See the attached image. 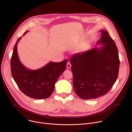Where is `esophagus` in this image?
I'll use <instances>...</instances> for the list:
<instances>
[{"label": "esophagus", "instance_id": "34e87169", "mask_svg": "<svg viewBox=\"0 0 132 132\" xmlns=\"http://www.w3.org/2000/svg\"><path fill=\"white\" fill-rule=\"evenodd\" d=\"M71 65L70 63V62H67V68H70L71 67Z\"/></svg>", "mask_w": 132, "mask_h": 132}]
</instances>
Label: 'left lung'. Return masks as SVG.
<instances>
[{"label":"left lung","mask_w":132,"mask_h":132,"mask_svg":"<svg viewBox=\"0 0 132 132\" xmlns=\"http://www.w3.org/2000/svg\"><path fill=\"white\" fill-rule=\"evenodd\" d=\"M101 38L90 50L77 53L70 62L73 87L83 100L97 98L112 88L118 75L119 59L115 43L107 31L101 30Z\"/></svg>","instance_id":"left-lung-1"}]
</instances>
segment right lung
I'll use <instances>...</instances> for the list:
<instances>
[{
    "label": "right lung",
    "instance_id": "right-lung-1",
    "mask_svg": "<svg viewBox=\"0 0 132 132\" xmlns=\"http://www.w3.org/2000/svg\"><path fill=\"white\" fill-rule=\"evenodd\" d=\"M21 38L18 39L14 47L11 58L12 76L21 91L27 96L39 100L48 98L58 77L66 69L67 60L57 63L51 62L40 68L30 70L19 59L17 44Z\"/></svg>",
    "mask_w": 132,
    "mask_h": 132
}]
</instances>
